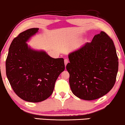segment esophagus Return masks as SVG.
<instances>
[{
	"label": "esophagus",
	"mask_w": 125,
	"mask_h": 125,
	"mask_svg": "<svg viewBox=\"0 0 125 125\" xmlns=\"http://www.w3.org/2000/svg\"><path fill=\"white\" fill-rule=\"evenodd\" d=\"M64 64H65V66L67 65V64L68 63V62H69V61H68V60L67 59H65L64 60Z\"/></svg>",
	"instance_id": "34e87169"
}]
</instances>
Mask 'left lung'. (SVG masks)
I'll return each instance as SVG.
<instances>
[{
	"mask_svg": "<svg viewBox=\"0 0 125 125\" xmlns=\"http://www.w3.org/2000/svg\"><path fill=\"white\" fill-rule=\"evenodd\" d=\"M66 69L75 96L93 100L106 94L113 88L118 71V58L111 39L102 31L81 48L69 55Z\"/></svg>",
	"mask_w": 125,
	"mask_h": 125,
	"instance_id": "left-lung-1",
	"label": "left lung"
}]
</instances>
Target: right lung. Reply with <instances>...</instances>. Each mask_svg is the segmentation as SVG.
<instances>
[{
    "label": "right lung",
    "mask_w": 125,
    "mask_h": 125,
    "mask_svg": "<svg viewBox=\"0 0 125 125\" xmlns=\"http://www.w3.org/2000/svg\"><path fill=\"white\" fill-rule=\"evenodd\" d=\"M31 28L14 38L6 61V75L14 92L23 100L37 103L52 94L55 83L64 70L63 58H51L26 42L39 31Z\"/></svg>",
    "instance_id": "obj_1"
}]
</instances>
